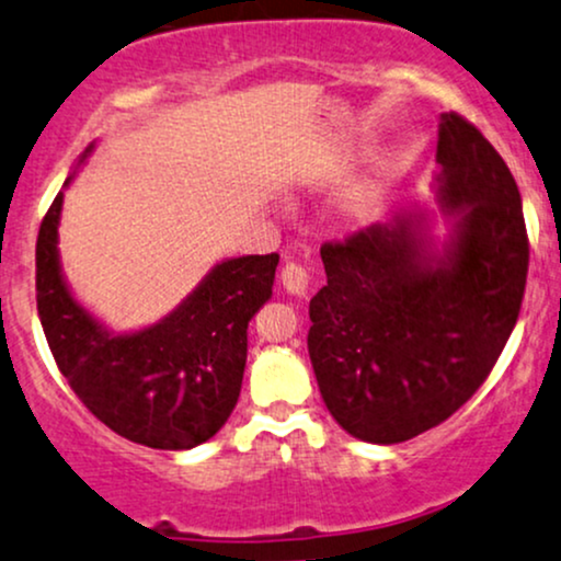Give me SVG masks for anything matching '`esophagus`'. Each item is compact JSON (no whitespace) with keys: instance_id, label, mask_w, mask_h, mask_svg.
<instances>
[{"instance_id":"34e87169","label":"esophagus","mask_w":561,"mask_h":561,"mask_svg":"<svg viewBox=\"0 0 561 561\" xmlns=\"http://www.w3.org/2000/svg\"><path fill=\"white\" fill-rule=\"evenodd\" d=\"M280 283L288 294L305 296L309 288V275H307V270L301 265H296V262H286V267L280 270Z\"/></svg>"}]
</instances>
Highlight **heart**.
Segmentation results:
<instances>
[{
	"label": "heart",
	"instance_id": "heart-1",
	"mask_svg": "<svg viewBox=\"0 0 561 561\" xmlns=\"http://www.w3.org/2000/svg\"><path fill=\"white\" fill-rule=\"evenodd\" d=\"M346 217H348V222H352V226H357V228L370 226V222H375L380 217V202L378 199H367V202L354 204V207H348Z\"/></svg>",
	"mask_w": 561,
	"mask_h": 561
}]
</instances>
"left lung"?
Wrapping results in <instances>:
<instances>
[{"instance_id":"obj_1","label":"left lung","mask_w":561,"mask_h":561,"mask_svg":"<svg viewBox=\"0 0 561 561\" xmlns=\"http://www.w3.org/2000/svg\"><path fill=\"white\" fill-rule=\"evenodd\" d=\"M436 209L414 202L320 249L307 348L328 412L348 436L401 444L451 417L510 341L528 233L515 178L465 117L440 115Z\"/></svg>"}]
</instances>
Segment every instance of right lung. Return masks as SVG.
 <instances>
[{
	"label": "right lung",
	"instance_id": "1",
	"mask_svg": "<svg viewBox=\"0 0 561 561\" xmlns=\"http://www.w3.org/2000/svg\"><path fill=\"white\" fill-rule=\"evenodd\" d=\"M91 141L46 213L36 241V305L59 373L117 436L149 449L186 451L226 425L241 393L249 320L273 296L278 254L213 265L173 312L138 331H112L72 294L59 262L65 188L94 151Z\"/></svg>",
	"mask_w": 561,
	"mask_h": 561
}]
</instances>
